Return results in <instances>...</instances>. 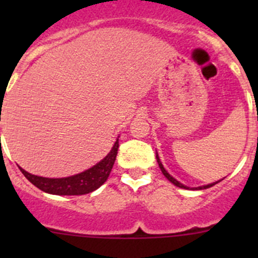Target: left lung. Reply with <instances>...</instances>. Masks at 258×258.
Instances as JSON below:
<instances>
[{
    "label": "left lung",
    "instance_id": "left-lung-1",
    "mask_svg": "<svg viewBox=\"0 0 258 258\" xmlns=\"http://www.w3.org/2000/svg\"><path fill=\"white\" fill-rule=\"evenodd\" d=\"M156 160H157V163H158V166H160L161 171H162L163 176H165V177L167 178L168 181L171 182V183H173V184H175V186L179 187V188H184V189H205V188H209V187H212L213 184L218 183V182H221V179H218V181H216V182H212V183H209V184H205V186H200V187H194V188H189V187L184 186V184H182L181 182H178L177 179H176L175 177H172V176H171L170 173H168L167 171L165 170V167H163V165H162V162H161L160 157H158V153H157V151H156ZM222 179H223V178H222Z\"/></svg>",
    "mask_w": 258,
    "mask_h": 258
}]
</instances>
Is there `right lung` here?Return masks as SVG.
<instances>
[{
  "instance_id": "obj_1",
  "label": "right lung",
  "mask_w": 258,
  "mask_h": 258,
  "mask_svg": "<svg viewBox=\"0 0 258 258\" xmlns=\"http://www.w3.org/2000/svg\"><path fill=\"white\" fill-rule=\"evenodd\" d=\"M117 151H118V139L116 140L108 155L105 158H102L100 162L96 163L88 170L77 173V175L70 176V177H41V176L28 173L27 171L21 167L20 170L31 183L35 184L37 188L46 192V194L58 195V196H80V195L93 192L107 181L111 170L113 167L114 160H116Z\"/></svg>"
}]
</instances>
